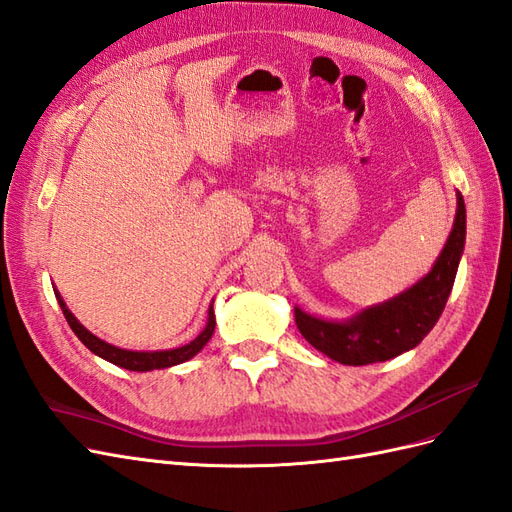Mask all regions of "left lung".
<instances>
[{"mask_svg":"<svg viewBox=\"0 0 512 512\" xmlns=\"http://www.w3.org/2000/svg\"><path fill=\"white\" fill-rule=\"evenodd\" d=\"M465 201L456 192L454 225L435 266L409 290L365 307L348 320H324L294 307L298 331L307 342L344 365L389 361L415 348L437 324L456 279L465 248Z\"/></svg>","mask_w":512,"mask_h":512,"instance_id":"8db88e82","label":"left lung"}]
</instances>
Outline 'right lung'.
Instances as JSON below:
<instances>
[{
  "mask_svg": "<svg viewBox=\"0 0 512 512\" xmlns=\"http://www.w3.org/2000/svg\"><path fill=\"white\" fill-rule=\"evenodd\" d=\"M56 292V298L60 303V309L67 318L69 326L73 329V333L80 337V342L93 352V355L106 359L114 365H119L123 370H131V372H151V370H164V368H173V365L186 363L190 361L196 352H201L203 346L212 339L214 329H216V316H214V307H209L207 311V324L205 329L196 335L190 344L179 346V348H170V350H125L119 346H112L108 342H103L97 335L90 333L86 326L77 320L73 313L69 311L67 303H64L62 296Z\"/></svg>",
  "mask_w": 512,
  "mask_h": 512,
  "instance_id": "right-lung-1",
  "label": "right lung"
}]
</instances>
